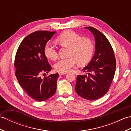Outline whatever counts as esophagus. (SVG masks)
Instances as JSON below:
<instances>
[{"label": "esophagus", "mask_w": 131, "mask_h": 131, "mask_svg": "<svg viewBox=\"0 0 131 131\" xmlns=\"http://www.w3.org/2000/svg\"><path fill=\"white\" fill-rule=\"evenodd\" d=\"M65 74H66V73H63V72H59L60 75H65Z\"/></svg>", "instance_id": "esophagus-1"}]
</instances>
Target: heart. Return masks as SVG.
<instances>
[{"mask_svg":"<svg viewBox=\"0 0 131 131\" xmlns=\"http://www.w3.org/2000/svg\"><path fill=\"white\" fill-rule=\"evenodd\" d=\"M57 40L61 46L70 47L69 56H70L60 59L55 63L54 67L58 71H70L77 62L79 65H84L93 56L94 46L90 38H82L77 33L67 30L58 36ZM44 51L46 57L50 60H55L57 58L56 47L51 41L46 44Z\"/></svg>","mask_w":131,"mask_h":131,"instance_id":"b5f03b06","label":"heart"}]
</instances>
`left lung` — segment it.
<instances>
[{
    "label": "left lung",
    "mask_w": 131,
    "mask_h": 131,
    "mask_svg": "<svg viewBox=\"0 0 131 131\" xmlns=\"http://www.w3.org/2000/svg\"><path fill=\"white\" fill-rule=\"evenodd\" d=\"M95 40V52L87 66V74L78 75L75 85L77 94L83 99L96 100L107 93L114 76L116 61L112 46L105 36L92 27H85Z\"/></svg>",
    "instance_id": "obj_1"
}]
</instances>
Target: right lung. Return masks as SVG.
Listing matches in <instances>:
<instances>
[{"label": "right lung", "instance_id": "right-lung-1", "mask_svg": "<svg viewBox=\"0 0 131 131\" xmlns=\"http://www.w3.org/2000/svg\"><path fill=\"white\" fill-rule=\"evenodd\" d=\"M56 32L37 31L31 33L22 41L16 53V77L26 93L38 101L48 99L56 91L58 73L44 78L40 76L52 69L44 50Z\"/></svg>", "mask_w": 131, "mask_h": 131}]
</instances>
